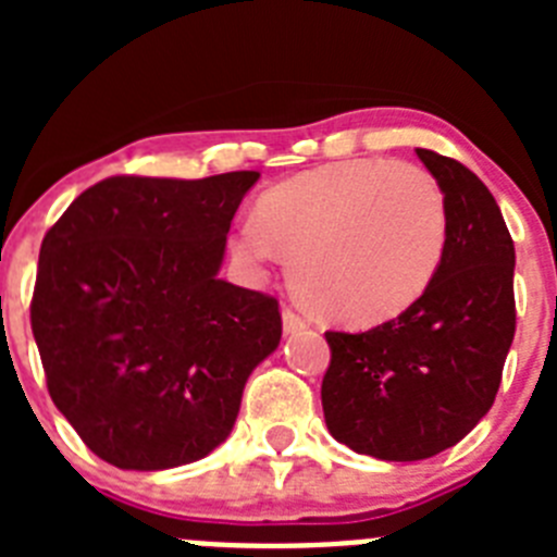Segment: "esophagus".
Returning <instances> with one entry per match:
<instances>
[{
	"label": "esophagus",
	"mask_w": 557,
	"mask_h": 557,
	"mask_svg": "<svg viewBox=\"0 0 557 557\" xmlns=\"http://www.w3.org/2000/svg\"><path fill=\"white\" fill-rule=\"evenodd\" d=\"M282 326H284V334H298V332H304V329H309V321L295 312V309H284Z\"/></svg>",
	"instance_id": "esophagus-1"
}]
</instances>
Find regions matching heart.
I'll return each mask as SVG.
<instances>
[{
  "instance_id": "1",
  "label": "heart",
  "mask_w": 557,
  "mask_h": 557,
  "mask_svg": "<svg viewBox=\"0 0 557 557\" xmlns=\"http://www.w3.org/2000/svg\"><path fill=\"white\" fill-rule=\"evenodd\" d=\"M231 248L248 268L293 259L295 293L323 318L373 326L398 318L435 282L449 209L430 172L348 159L298 172L259 200Z\"/></svg>"
}]
</instances>
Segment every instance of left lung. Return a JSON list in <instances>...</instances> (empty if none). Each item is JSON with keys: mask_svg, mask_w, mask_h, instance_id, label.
Returning <instances> with one entry per match:
<instances>
[{"mask_svg": "<svg viewBox=\"0 0 557 557\" xmlns=\"http://www.w3.org/2000/svg\"><path fill=\"white\" fill-rule=\"evenodd\" d=\"M449 209L435 282L396 321L326 332L323 416L334 441L379 460H426L469 435L494 405L516 332V250L488 186L418 147Z\"/></svg>", "mask_w": 557, "mask_h": 557, "instance_id": "8db88e82", "label": "left lung"}]
</instances>
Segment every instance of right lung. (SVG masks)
Here are the masks:
<instances>
[{
	"mask_svg": "<svg viewBox=\"0 0 557 557\" xmlns=\"http://www.w3.org/2000/svg\"><path fill=\"white\" fill-rule=\"evenodd\" d=\"M256 181L116 175L44 236L29 321L49 396L116 469H175L218 449L248 376L278 348V301L220 278Z\"/></svg>",
	"mask_w": 557,
	"mask_h": 557,
	"instance_id": "right-lung-1",
	"label": "right lung"
}]
</instances>
